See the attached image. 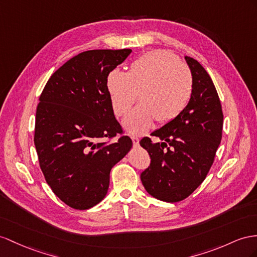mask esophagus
<instances>
[{
    "label": "esophagus",
    "mask_w": 257,
    "mask_h": 257,
    "mask_svg": "<svg viewBox=\"0 0 257 257\" xmlns=\"http://www.w3.org/2000/svg\"><path fill=\"white\" fill-rule=\"evenodd\" d=\"M131 139H133L134 147H137L138 144H139V138H137V137H131Z\"/></svg>",
    "instance_id": "1"
}]
</instances>
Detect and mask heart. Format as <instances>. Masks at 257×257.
Wrapping results in <instances>:
<instances>
[{
    "label": "heart",
    "mask_w": 257,
    "mask_h": 257,
    "mask_svg": "<svg viewBox=\"0 0 257 257\" xmlns=\"http://www.w3.org/2000/svg\"><path fill=\"white\" fill-rule=\"evenodd\" d=\"M106 89L116 116L126 114L139 95L141 102L124 117L123 127L140 135L147 133L155 119L166 123L182 113L192 95L193 77L175 54L157 50L137 58L128 72L111 70Z\"/></svg>",
    "instance_id": "b5f03b06"
}]
</instances>
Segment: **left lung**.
<instances>
[{
	"instance_id": "left-lung-1",
	"label": "left lung",
	"mask_w": 257,
	"mask_h": 257,
	"mask_svg": "<svg viewBox=\"0 0 257 257\" xmlns=\"http://www.w3.org/2000/svg\"><path fill=\"white\" fill-rule=\"evenodd\" d=\"M185 58L193 77L190 102L179 116L152 134L163 142L140 141L151 157L140 176L142 185L155 199L169 203L185 200L206 178L222 134L223 115L213 80L196 60Z\"/></svg>"
}]
</instances>
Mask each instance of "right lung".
<instances>
[{"label": "right lung", "instance_id": "right-lung-1", "mask_svg": "<svg viewBox=\"0 0 257 257\" xmlns=\"http://www.w3.org/2000/svg\"><path fill=\"white\" fill-rule=\"evenodd\" d=\"M130 53L82 52L51 76L39 98L34 139L39 164L52 191L72 208L88 209L104 199L110 169L133 147L128 136L104 140L122 134L106 78Z\"/></svg>", "mask_w": 257, "mask_h": 257}]
</instances>
